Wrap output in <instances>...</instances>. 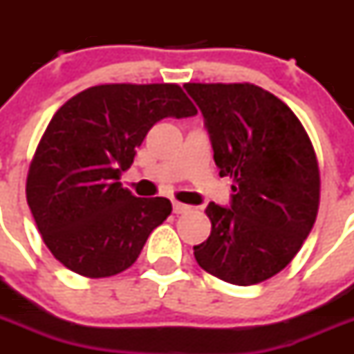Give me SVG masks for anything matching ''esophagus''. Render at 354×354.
Listing matches in <instances>:
<instances>
[{
    "label": "esophagus",
    "mask_w": 354,
    "mask_h": 354,
    "mask_svg": "<svg viewBox=\"0 0 354 354\" xmlns=\"http://www.w3.org/2000/svg\"><path fill=\"white\" fill-rule=\"evenodd\" d=\"M192 207L186 204H180V202H174V212L175 214H184V212H189Z\"/></svg>",
    "instance_id": "esophagus-1"
}]
</instances>
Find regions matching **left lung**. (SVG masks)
Masks as SVG:
<instances>
[{"label":"left lung","instance_id":"left-lung-1","mask_svg":"<svg viewBox=\"0 0 354 354\" xmlns=\"http://www.w3.org/2000/svg\"><path fill=\"white\" fill-rule=\"evenodd\" d=\"M204 113L214 162L232 177L230 207L211 204V236L193 246L202 270L234 286L274 277L299 252L319 211L321 175L305 127L252 83H186Z\"/></svg>","mask_w":354,"mask_h":354}]
</instances>
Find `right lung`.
Wrapping results in <instances>:
<instances>
[{
    "label": "right lung",
    "mask_w": 354,
    "mask_h": 354,
    "mask_svg": "<svg viewBox=\"0 0 354 354\" xmlns=\"http://www.w3.org/2000/svg\"><path fill=\"white\" fill-rule=\"evenodd\" d=\"M196 108L175 83L97 84L71 97L44 131L26 177V200L49 252L67 270L106 278L136 262L171 212L168 198L122 187L149 129Z\"/></svg>",
    "instance_id": "right-lung-1"
}]
</instances>
